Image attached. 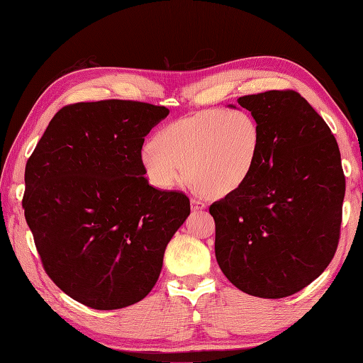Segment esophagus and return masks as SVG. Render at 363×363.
I'll use <instances>...</instances> for the list:
<instances>
[{"mask_svg":"<svg viewBox=\"0 0 363 363\" xmlns=\"http://www.w3.org/2000/svg\"><path fill=\"white\" fill-rule=\"evenodd\" d=\"M191 209L194 213H199V211H203L205 209V203L200 202V200H196V199H191Z\"/></svg>","mask_w":363,"mask_h":363,"instance_id":"1","label":"esophagus"}]
</instances>
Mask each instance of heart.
Masks as SVG:
<instances>
[{
  "label": "heart",
  "mask_w": 363,
  "mask_h": 363,
  "mask_svg": "<svg viewBox=\"0 0 363 363\" xmlns=\"http://www.w3.org/2000/svg\"><path fill=\"white\" fill-rule=\"evenodd\" d=\"M259 149L261 128L247 110H203L161 128L155 144L143 146L140 163L157 189L175 188L188 172L200 194L225 197L250 179Z\"/></svg>",
  "instance_id": "1"
}]
</instances>
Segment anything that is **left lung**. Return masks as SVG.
Wrapping results in <instances>:
<instances>
[{
  "instance_id": "left-lung-1",
  "label": "left lung",
  "mask_w": 363,
  "mask_h": 363,
  "mask_svg": "<svg viewBox=\"0 0 363 363\" xmlns=\"http://www.w3.org/2000/svg\"><path fill=\"white\" fill-rule=\"evenodd\" d=\"M238 102L259 125L261 149L244 186L209 206L216 259L239 291L284 298L317 279L334 257L345 197L340 150L296 91Z\"/></svg>"
}]
</instances>
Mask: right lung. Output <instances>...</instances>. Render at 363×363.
I'll use <instances>...</instances> for the list:
<instances>
[{
  "mask_svg": "<svg viewBox=\"0 0 363 363\" xmlns=\"http://www.w3.org/2000/svg\"><path fill=\"white\" fill-rule=\"evenodd\" d=\"M169 115L135 101L63 107L24 171V217L43 267L72 300L98 311L141 301L191 213L179 191L149 184L144 136Z\"/></svg>",
  "mask_w": 363,
  "mask_h": 363,
  "instance_id": "right-lung-1",
  "label": "right lung"
}]
</instances>
